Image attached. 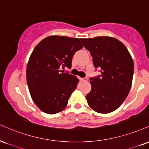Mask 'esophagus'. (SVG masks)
<instances>
[{"mask_svg": "<svg viewBox=\"0 0 149 149\" xmlns=\"http://www.w3.org/2000/svg\"><path fill=\"white\" fill-rule=\"evenodd\" d=\"M87 80V78H81V81L82 82H86Z\"/></svg>", "mask_w": 149, "mask_h": 149, "instance_id": "esophagus-1", "label": "esophagus"}]
</instances>
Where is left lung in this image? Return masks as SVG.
I'll return each instance as SVG.
<instances>
[{"instance_id": "1", "label": "left lung", "mask_w": 149, "mask_h": 149, "mask_svg": "<svg viewBox=\"0 0 149 149\" xmlns=\"http://www.w3.org/2000/svg\"><path fill=\"white\" fill-rule=\"evenodd\" d=\"M90 52L96 69L101 74L90 78L92 89L87 94L89 107L102 114L110 113L125 101L131 87L134 64L122 42L114 37L81 39Z\"/></svg>"}]
</instances>
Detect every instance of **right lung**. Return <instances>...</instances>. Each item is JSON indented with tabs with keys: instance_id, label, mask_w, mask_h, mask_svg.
Instances as JSON below:
<instances>
[{
	"instance_id": "right-lung-1",
	"label": "right lung",
	"mask_w": 149,
	"mask_h": 149,
	"mask_svg": "<svg viewBox=\"0 0 149 149\" xmlns=\"http://www.w3.org/2000/svg\"><path fill=\"white\" fill-rule=\"evenodd\" d=\"M80 40L50 36L34 48L27 65V83L34 103L44 112L53 114L63 110L76 89L78 78L62 69H71L73 56L82 48Z\"/></svg>"
}]
</instances>
